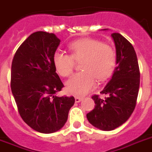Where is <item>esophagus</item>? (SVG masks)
<instances>
[{"instance_id":"esophagus-1","label":"esophagus","mask_w":152,"mask_h":152,"mask_svg":"<svg viewBox=\"0 0 152 152\" xmlns=\"http://www.w3.org/2000/svg\"><path fill=\"white\" fill-rule=\"evenodd\" d=\"M83 98L82 96H75V102H79L82 101Z\"/></svg>"}]
</instances>
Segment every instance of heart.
Here are the masks:
<instances>
[{
	"instance_id": "obj_1",
	"label": "heart",
	"mask_w": 152,
	"mask_h": 152,
	"mask_svg": "<svg viewBox=\"0 0 152 152\" xmlns=\"http://www.w3.org/2000/svg\"><path fill=\"white\" fill-rule=\"evenodd\" d=\"M70 54L57 51L53 56L56 71L61 77H69L80 62L79 73L70 77L66 83L69 94L83 95L91 91L99 82L110 77L115 69L116 53L114 48L107 43L94 38H81L68 45Z\"/></svg>"
}]
</instances>
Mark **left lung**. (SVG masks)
Masks as SVG:
<instances>
[{"mask_svg":"<svg viewBox=\"0 0 152 152\" xmlns=\"http://www.w3.org/2000/svg\"><path fill=\"white\" fill-rule=\"evenodd\" d=\"M116 47V63L112 78L100 94L92 96L94 108L86 114L94 126L112 131L126 122L134 111L140 82L138 59L134 47L118 33L111 34Z\"/></svg>","mask_w":152,"mask_h":152,"instance_id":"1","label":"left lung"}]
</instances>
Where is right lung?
<instances>
[{
  "instance_id": "1",
  "label": "right lung",
  "mask_w": 152,
  "mask_h": 152,
  "mask_svg": "<svg viewBox=\"0 0 152 152\" xmlns=\"http://www.w3.org/2000/svg\"><path fill=\"white\" fill-rule=\"evenodd\" d=\"M54 34H32L16 51L11 67V90L24 122L41 133L58 131L75 103L73 96H56L64 87L53 56L60 43Z\"/></svg>"
}]
</instances>
